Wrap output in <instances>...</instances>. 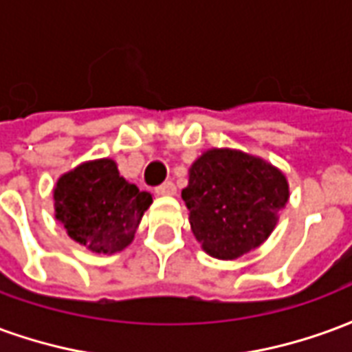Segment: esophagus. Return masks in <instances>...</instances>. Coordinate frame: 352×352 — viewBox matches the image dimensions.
Returning <instances> with one entry per match:
<instances>
[{"mask_svg": "<svg viewBox=\"0 0 352 352\" xmlns=\"http://www.w3.org/2000/svg\"><path fill=\"white\" fill-rule=\"evenodd\" d=\"M156 194H160V196H175L177 194L175 184L171 183V181L160 184V186H156Z\"/></svg>", "mask_w": 352, "mask_h": 352, "instance_id": "1", "label": "esophagus"}]
</instances>
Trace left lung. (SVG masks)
Wrapping results in <instances>:
<instances>
[{
  "instance_id": "left-lung-1",
  "label": "left lung",
  "mask_w": 352,
  "mask_h": 352,
  "mask_svg": "<svg viewBox=\"0 0 352 352\" xmlns=\"http://www.w3.org/2000/svg\"><path fill=\"white\" fill-rule=\"evenodd\" d=\"M192 234L219 260H234L264 243L288 201L287 177L262 158L211 148L192 164L181 192Z\"/></svg>"
}]
</instances>
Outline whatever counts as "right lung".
<instances>
[{"label":"right lung","instance_id":"1","mask_svg":"<svg viewBox=\"0 0 352 352\" xmlns=\"http://www.w3.org/2000/svg\"><path fill=\"white\" fill-rule=\"evenodd\" d=\"M151 204L153 196L120 177L111 158L85 162L54 186L56 221L73 241L98 254L126 249Z\"/></svg>","mask_w":352,"mask_h":352}]
</instances>
